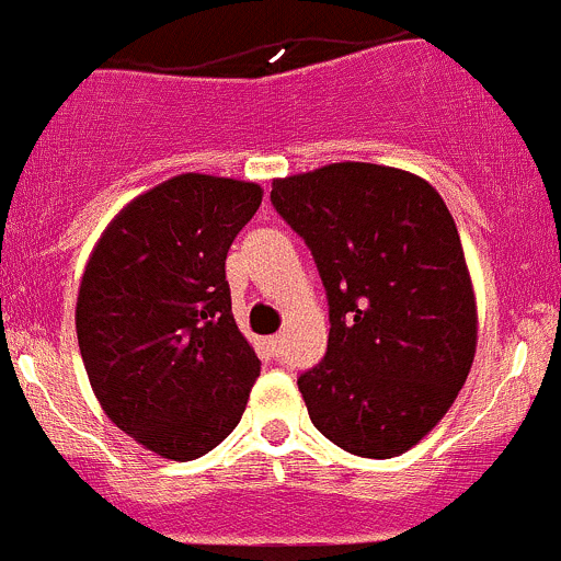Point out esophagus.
Returning a JSON list of instances; mask_svg holds the SVG:
<instances>
[{
	"label": "esophagus",
	"mask_w": 561,
	"mask_h": 561,
	"mask_svg": "<svg viewBox=\"0 0 561 561\" xmlns=\"http://www.w3.org/2000/svg\"><path fill=\"white\" fill-rule=\"evenodd\" d=\"M265 344H268L271 353H279V350H282V336H268V339H265Z\"/></svg>",
	"instance_id": "1"
}]
</instances>
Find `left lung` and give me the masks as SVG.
Wrapping results in <instances>:
<instances>
[{"instance_id": "left-lung-1", "label": "left lung", "mask_w": 561, "mask_h": 561, "mask_svg": "<svg viewBox=\"0 0 561 561\" xmlns=\"http://www.w3.org/2000/svg\"><path fill=\"white\" fill-rule=\"evenodd\" d=\"M271 203L328 296V353L298 377L309 417L347 454L401 456L443 421L478 347L448 206L421 175L371 162L274 179Z\"/></svg>"}]
</instances>
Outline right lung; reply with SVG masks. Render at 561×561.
<instances>
[{
	"mask_svg": "<svg viewBox=\"0 0 561 561\" xmlns=\"http://www.w3.org/2000/svg\"><path fill=\"white\" fill-rule=\"evenodd\" d=\"M263 201L252 181L181 173L129 201L89 254L78 347L105 415L173 461L217 448L260 375L225 257Z\"/></svg>",
	"mask_w": 561,
	"mask_h": 561,
	"instance_id": "1",
	"label": "right lung"
}]
</instances>
